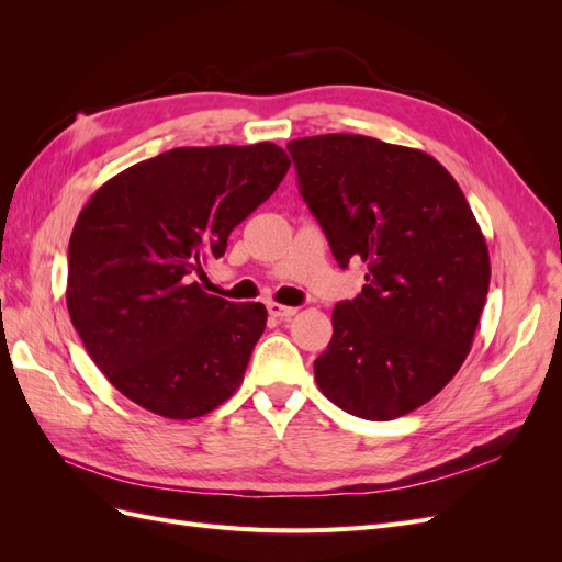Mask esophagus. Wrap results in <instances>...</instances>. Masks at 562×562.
<instances>
[{"instance_id": "esophagus-1", "label": "esophagus", "mask_w": 562, "mask_h": 562, "mask_svg": "<svg viewBox=\"0 0 562 562\" xmlns=\"http://www.w3.org/2000/svg\"><path fill=\"white\" fill-rule=\"evenodd\" d=\"M267 312H269V316L281 318V321H288L297 314L295 307H285V304H279V302H267Z\"/></svg>"}]
</instances>
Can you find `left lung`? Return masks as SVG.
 Wrapping results in <instances>:
<instances>
[{
	"instance_id": "8db88e82",
	"label": "left lung",
	"mask_w": 562,
	"mask_h": 562,
	"mask_svg": "<svg viewBox=\"0 0 562 562\" xmlns=\"http://www.w3.org/2000/svg\"><path fill=\"white\" fill-rule=\"evenodd\" d=\"M288 151L339 267L368 265L363 291L333 310L316 384L356 417L413 413L471 351L490 285L485 236L427 151L351 133L297 138Z\"/></svg>"
}]
</instances>
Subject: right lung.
<instances>
[{
	"label": "right lung",
	"mask_w": 562,
	"mask_h": 562,
	"mask_svg": "<svg viewBox=\"0 0 562 562\" xmlns=\"http://www.w3.org/2000/svg\"><path fill=\"white\" fill-rule=\"evenodd\" d=\"M291 159L274 143L176 147L110 178L67 248V312L93 363L145 411L194 419L244 382L267 326L194 281L265 203Z\"/></svg>",
	"instance_id": "right-lung-1"
}]
</instances>
